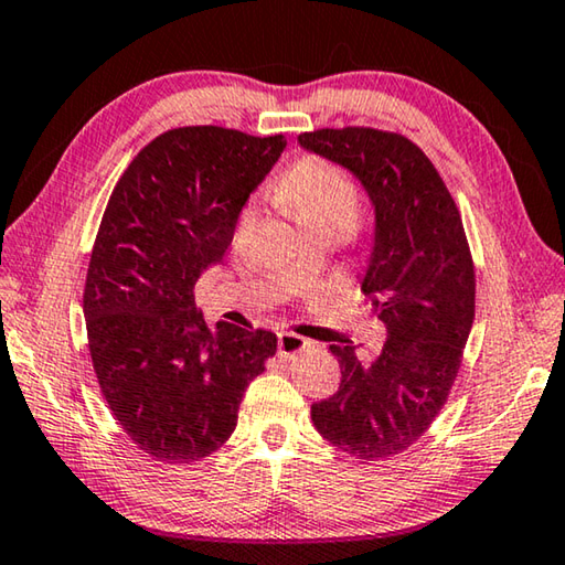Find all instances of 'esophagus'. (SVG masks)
<instances>
[{
	"instance_id": "1",
	"label": "esophagus",
	"mask_w": 565,
	"mask_h": 565,
	"mask_svg": "<svg viewBox=\"0 0 565 565\" xmlns=\"http://www.w3.org/2000/svg\"><path fill=\"white\" fill-rule=\"evenodd\" d=\"M313 343L309 339L299 337V333H291V331H281L279 333V356L281 359H294L296 353H303L309 351Z\"/></svg>"
}]
</instances>
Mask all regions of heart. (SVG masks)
<instances>
[{"label":"heart","mask_w":565,"mask_h":565,"mask_svg":"<svg viewBox=\"0 0 565 565\" xmlns=\"http://www.w3.org/2000/svg\"><path fill=\"white\" fill-rule=\"evenodd\" d=\"M286 206L299 222L311 218H337V222L356 224L361 196L347 171L323 159H301L286 171L279 189ZM252 206L244 209V218Z\"/></svg>","instance_id":"1"}]
</instances>
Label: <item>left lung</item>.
I'll use <instances>...</instances> for the list:
<instances>
[{"mask_svg":"<svg viewBox=\"0 0 565 565\" xmlns=\"http://www.w3.org/2000/svg\"><path fill=\"white\" fill-rule=\"evenodd\" d=\"M299 145L349 169L374 204L361 291L388 333L371 361L351 343H333L341 386L311 406V420L361 463L384 461L416 444L451 394L476 313L471 248L451 191L404 134L317 129L303 131Z\"/></svg>","mask_w":565,"mask_h":565,"instance_id":"1","label":"left lung"}]
</instances>
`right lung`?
Here are the masks:
<instances>
[{"label":"right lung","instance_id":"right-lung-1","mask_svg":"<svg viewBox=\"0 0 565 565\" xmlns=\"http://www.w3.org/2000/svg\"><path fill=\"white\" fill-rule=\"evenodd\" d=\"M284 147V134L169 129L131 159L104 209L84 284L89 353L114 418L157 461L222 448L276 353L271 331L209 327L194 286L222 262Z\"/></svg>","mask_w":565,"mask_h":565}]
</instances>
